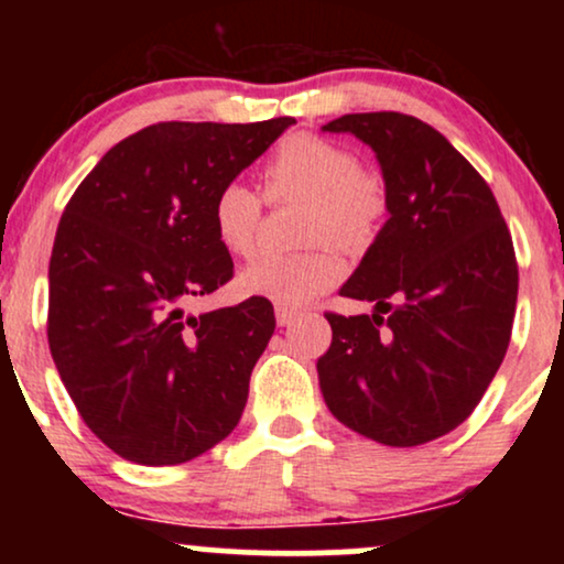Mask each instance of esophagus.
<instances>
[{
	"instance_id": "obj_1",
	"label": "esophagus",
	"mask_w": 564,
	"mask_h": 564,
	"mask_svg": "<svg viewBox=\"0 0 564 564\" xmlns=\"http://www.w3.org/2000/svg\"><path fill=\"white\" fill-rule=\"evenodd\" d=\"M300 315H302L300 310L283 307V304H278V307H275V321H278V326H291V323L300 318Z\"/></svg>"
}]
</instances>
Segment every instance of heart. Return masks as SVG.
<instances>
[{
    "label": "heart",
    "instance_id": "obj_1",
    "mask_svg": "<svg viewBox=\"0 0 564 564\" xmlns=\"http://www.w3.org/2000/svg\"><path fill=\"white\" fill-rule=\"evenodd\" d=\"M268 204L304 200L300 241L313 243L294 254L262 257L238 278V289L249 296L304 307L345 275L336 249L366 251L379 238L390 217V185L377 166L360 164L341 142L313 132H294L278 142L262 166ZM264 204L249 185H223L212 200V230L225 251L251 260L260 251Z\"/></svg>",
    "mask_w": 564,
    "mask_h": 564
}]
</instances>
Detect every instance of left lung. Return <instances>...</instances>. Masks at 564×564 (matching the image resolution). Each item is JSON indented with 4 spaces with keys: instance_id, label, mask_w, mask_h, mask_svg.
<instances>
[{
    "instance_id": "8db88e82",
    "label": "left lung",
    "mask_w": 564,
    "mask_h": 564,
    "mask_svg": "<svg viewBox=\"0 0 564 564\" xmlns=\"http://www.w3.org/2000/svg\"><path fill=\"white\" fill-rule=\"evenodd\" d=\"M323 129L368 142L390 185V219L339 291L377 313H326L323 398L358 435L424 445L467 422L507 355L511 232L480 172L416 116L347 113Z\"/></svg>"
}]
</instances>
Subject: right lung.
Listing matches in <instances>:
<instances>
[{
	"mask_svg": "<svg viewBox=\"0 0 564 564\" xmlns=\"http://www.w3.org/2000/svg\"><path fill=\"white\" fill-rule=\"evenodd\" d=\"M291 124L159 121L116 142L66 204L50 260V352L84 424L127 462L185 464L241 419L273 304L183 307L232 278L212 230L217 191Z\"/></svg>",
	"mask_w": 564,
	"mask_h": 564,
	"instance_id": "add662e5",
	"label": "right lung"
}]
</instances>
